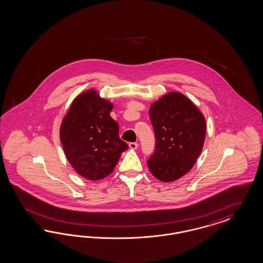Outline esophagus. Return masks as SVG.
Instances as JSON below:
<instances>
[{
    "label": "esophagus",
    "instance_id": "obj_1",
    "mask_svg": "<svg viewBox=\"0 0 263 263\" xmlns=\"http://www.w3.org/2000/svg\"><path fill=\"white\" fill-rule=\"evenodd\" d=\"M129 147H130L131 149H137L138 143H129Z\"/></svg>",
    "mask_w": 263,
    "mask_h": 263
}]
</instances>
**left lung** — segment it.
I'll use <instances>...</instances> for the list:
<instances>
[{
  "label": "left lung",
  "mask_w": 263,
  "mask_h": 263,
  "mask_svg": "<svg viewBox=\"0 0 263 263\" xmlns=\"http://www.w3.org/2000/svg\"><path fill=\"white\" fill-rule=\"evenodd\" d=\"M148 114L156 138L148 169L158 181H177L191 171L202 152L205 117L191 100L176 91L152 103Z\"/></svg>",
  "instance_id": "left-lung-1"
}]
</instances>
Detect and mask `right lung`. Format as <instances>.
Returning <instances> with one entry per match:
<instances>
[{
    "instance_id": "obj_1",
    "label": "right lung",
    "mask_w": 263,
    "mask_h": 263,
    "mask_svg": "<svg viewBox=\"0 0 263 263\" xmlns=\"http://www.w3.org/2000/svg\"><path fill=\"white\" fill-rule=\"evenodd\" d=\"M114 104L94 88L72 100L60 125V141L72 169L88 181L111 174L128 148L119 139L118 124L109 114Z\"/></svg>"
}]
</instances>
